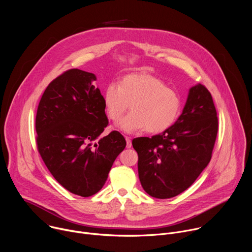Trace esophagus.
<instances>
[{
  "label": "esophagus",
  "instance_id": "34e87169",
  "mask_svg": "<svg viewBox=\"0 0 252 252\" xmlns=\"http://www.w3.org/2000/svg\"><path fill=\"white\" fill-rule=\"evenodd\" d=\"M126 148H127V149H130V148H131V140H130V137L126 136Z\"/></svg>",
  "mask_w": 252,
  "mask_h": 252
}]
</instances>
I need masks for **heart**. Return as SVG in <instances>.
I'll list each match as a JSON object with an SVG mask.
<instances>
[{"label":"heart","instance_id":"obj_1","mask_svg":"<svg viewBox=\"0 0 252 252\" xmlns=\"http://www.w3.org/2000/svg\"><path fill=\"white\" fill-rule=\"evenodd\" d=\"M102 101L106 116L113 122L120 121L130 106L131 112L119 124L127 133L145 129L151 133L162 132L174 124L182 109L179 94L150 74H130L119 86L110 84Z\"/></svg>","mask_w":252,"mask_h":252}]
</instances>
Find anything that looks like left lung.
Listing matches in <instances>:
<instances>
[{
  "mask_svg": "<svg viewBox=\"0 0 252 252\" xmlns=\"http://www.w3.org/2000/svg\"><path fill=\"white\" fill-rule=\"evenodd\" d=\"M219 130L217 110L208 90L189 89L183 114L163 132L132 139L138 155L142 189L156 198H170L188 189L210 161Z\"/></svg>",
  "mask_w": 252,
  "mask_h": 252,
  "instance_id": "obj_1",
  "label": "left lung"
}]
</instances>
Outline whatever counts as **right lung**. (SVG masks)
<instances>
[{"label": "right lung", "mask_w": 252, "mask_h": 252, "mask_svg": "<svg viewBox=\"0 0 252 252\" xmlns=\"http://www.w3.org/2000/svg\"><path fill=\"white\" fill-rule=\"evenodd\" d=\"M96 77L71 68L47 87L35 130L38 151L56 181L69 192L88 197L101 189L126 139L117 130L99 137L109 125Z\"/></svg>", "instance_id": "right-lung-1"}]
</instances>
